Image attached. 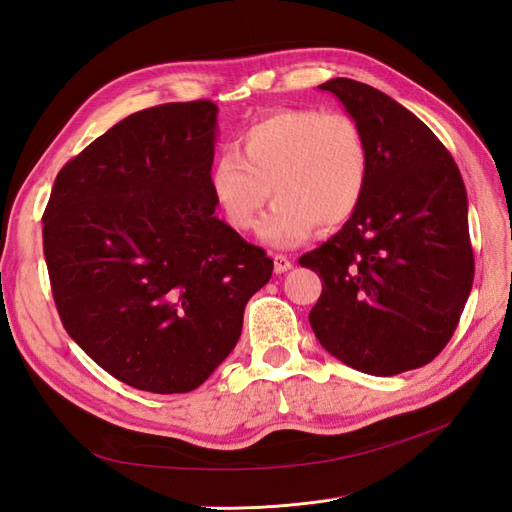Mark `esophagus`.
Segmentation results:
<instances>
[{
	"label": "esophagus",
	"instance_id": "34e87169",
	"mask_svg": "<svg viewBox=\"0 0 512 512\" xmlns=\"http://www.w3.org/2000/svg\"><path fill=\"white\" fill-rule=\"evenodd\" d=\"M292 269V260L284 254H275L273 256V271L275 273H286Z\"/></svg>",
	"mask_w": 512,
	"mask_h": 512
}]
</instances>
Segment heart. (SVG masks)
<instances>
[{
  "instance_id": "obj_1",
  "label": "heart",
  "mask_w": 512,
  "mask_h": 512,
  "mask_svg": "<svg viewBox=\"0 0 512 512\" xmlns=\"http://www.w3.org/2000/svg\"><path fill=\"white\" fill-rule=\"evenodd\" d=\"M369 183V147L361 123L322 108H282L258 119L235 141V153L211 164L209 190L224 222L252 230L267 205L260 239L297 247L344 226L359 211Z\"/></svg>"
}]
</instances>
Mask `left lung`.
I'll return each instance as SVG.
<instances>
[{"instance_id":"8db88e82","label":"left lung","mask_w":512,"mask_h":512,"mask_svg":"<svg viewBox=\"0 0 512 512\" xmlns=\"http://www.w3.org/2000/svg\"><path fill=\"white\" fill-rule=\"evenodd\" d=\"M320 89L361 123L369 183L354 218L299 258L324 282L309 324L335 359L395 376L436 359L470 297L466 185L438 136L393 98L352 79Z\"/></svg>"}]
</instances>
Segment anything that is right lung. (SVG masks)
<instances>
[{"instance_id": "1", "label": "right lung", "mask_w": 512, "mask_h": 512, "mask_svg": "<svg viewBox=\"0 0 512 512\" xmlns=\"http://www.w3.org/2000/svg\"><path fill=\"white\" fill-rule=\"evenodd\" d=\"M218 106L138 111L59 170L44 258L68 335L113 378L188 393L237 346L273 260L215 218Z\"/></svg>"}]
</instances>
